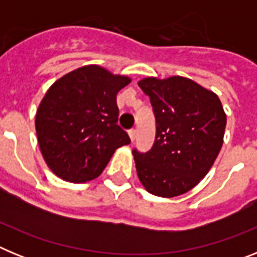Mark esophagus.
Instances as JSON below:
<instances>
[{
  "label": "esophagus",
  "instance_id": "esophagus-1",
  "mask_svg": "<svg viewBox=\"0 0 257 257\" xmlns=\"http://www.w3.org/2000/svg\"><path fill=\"white\" fill-rule=\"evenodd\" d=\"M128 136H130L131 142H135V139H136V130H135V128H133V130L128 131Z\"/></svg>",
  "mask_w": 257,
  "mask_h": 257
}]
</instances>
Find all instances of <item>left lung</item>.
Listing matches in <instances>:
<instances>
[{"instance_id":"obj_1","label":"left lung","mask_w":257,"mask_h":257,"mask_svg":"<svg viewBox=\"0 0 257 257\" xmlns=\"http://www.w3.org/2000/svg\"><path fill=\"white\" fill-rule=\"evenodd\" d=\"M138 85L156 115L152 149L133 151L138 178L154 196H181L205 178L221 149L226 124L221 101L187 77H147Z\"/></svg>"}]
</instances>
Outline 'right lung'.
Wrapping results in <instances>:
<instances>
[{"instance_id": "1", "label": "right lung", "mask_w": 257, "mask_h": 257, "mask_svg": "<svg viewBox=\"0 0 257 257\" xmlns=\"http://www.w3.org/2000/svg\"><path fill=\"white\" fill-rule=\"evenodd\" d=\"M130 82V77L85 65L50 86L36 113V133L56 176L69 183L94 180L115 149L130 144L117 124V94Z\"/></svg>"}]
</instances>
